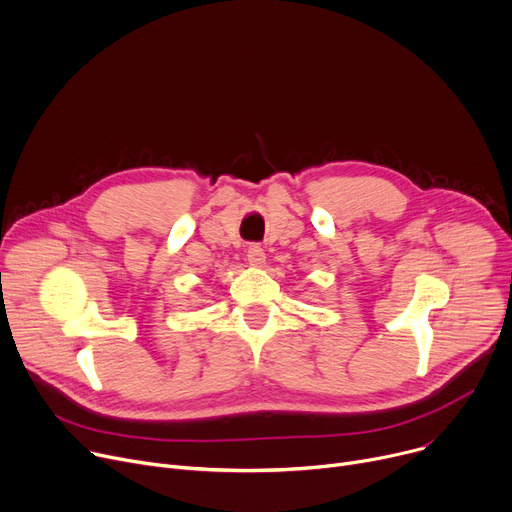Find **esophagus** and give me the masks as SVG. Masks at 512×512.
I'll return each mask as SVG.
<instances>
[{"label":"esophagus","instance_id":"1","mask_svg":"<svg viewBox=\"0 0 512 512\" xmlns=\"http://www.w3.org/2000/svg\"><path fill=\"white\" fill-rule=\"evenodd\" d=\"M246 258H248V262H250L252 266H260V264H264L266 254H264V250H262L258 244H252V246L248 248V252H246Z\"/></svg>","mask_w":512,"mask_h":512}]
</instances>
